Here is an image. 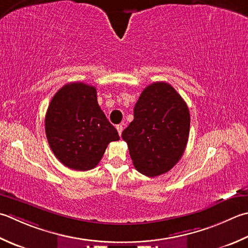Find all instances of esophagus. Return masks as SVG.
I'll return each instance as SVG.
<instances>
[{
  "label": "esophagus",
  "instance_id": "esophagus-1",
  "mask_svg": "<svg viewBox=\"0 0 248 248\" xmlns=\"http://www.w3.org/2000/svg\"><path fill=\"white\" fill-rule=\"evenodd\" d=\"M116 129H117L119 135H121V132H123V130H124V125L123 124H117V125H116Z\"/></svg>",
  "mask_w": 248,
  "mask_h": 248
}]
</instances>
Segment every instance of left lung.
Instances as JSON below:
<instances>
[{
	"instance_id": "left-lung-1",
	"label": "left lung",
	"mask_w": 248,
	"mask_h": 248,
	"mask_svg": "<svg viewBox=\"0 0 248 248\" xmlns=\"http://www.w3.org/2000/svg\"><path fill=\"white\" fill-rule=\"evenodd\" d=\"M133 115L121 137L134 168L148 177L169 172L188 142L190 114L186 102L168 82L157 81L140 93Z\"/></svg>"
}]
</instances>
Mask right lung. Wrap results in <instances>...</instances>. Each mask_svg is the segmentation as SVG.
Returning a JSON list of instances; mask_svg holds the SVG:
<instances>
[{
    "mask_svg": "<svg viewBox=\"0 0 248 248\" xmlns=\"http://www.w3.org/2000/svg\"><path fill=\"white\" fill-rule=\"evenodd\" d=\"M45 131L57 159L75 171L98 166L108 145L119 140L98 104L95 87L84 82L66 84L53 95Z\"/></svg>",
    "mask_w": 248,
    "mask_h": 248,
    "instance_id": "right-lung-1",
    "label": "right lung"
}]
</instances>
